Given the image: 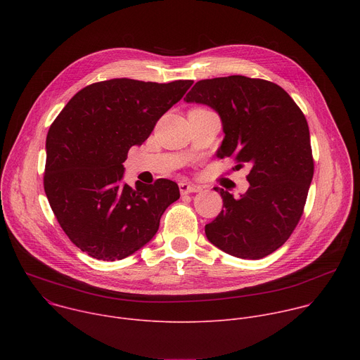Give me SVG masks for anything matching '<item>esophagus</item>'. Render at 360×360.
Wrapping results in <instances>:
<instances>
[{
  "label": "esophagus",
  "mask_w": 360,
  "mask_h": 360,
  "mask_svg": "<svg viewBox=\"0 0 360 360\" xmlns=\"http://www.w3.org/2000/svg\"><path fill=\"white\" fill-rule=\"evenodd\" d=\"M179 191L182 195H186V193H192V192H198L199 191V186L193 185V184H188V182H181L179 184Z\"/></svg>",
  "instance_id": "obj_1"
}]
</instances>
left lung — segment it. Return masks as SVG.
I'll return each mask as SVG.
<instances>
[{"label":"left lung","instance_id":"left-lung-1","mask_svg":"<svg viewBox=\"0 0 360 360\" xmlns=\"http://www.w3.org/2000/svg\"><path fill=\"white\" fill-rule=\"evenodd\" d=\"M184 101L219 115V158L250 167L249 188L239 198L214 188L224 207L205 226L208 240L240 259L265 258L296 228L314 178L304 115L279 85L243 75L198 81Z\"/></svg>","mask_w":360,"mask_h":360}]
</instances>
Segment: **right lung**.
Masks as SVG:
<instances>
[{
  "mask_svg": "<svg viewBox=\"0 0 360 360\" xmlns=\"http://www.w3.org/2000/svg\"><path fill=\"white\" fill-rule=\"evenodd\" d=\"M192 84L96 82L77 92L49 127L44 189L64 232L92 258L112 262L139 250L179 199L176 182L164 178L131 188L122 164Z\"/></svg>",
  "mask_w": 360,
  "mask_h": 360,
  "instance_id": "add662e5",
  "label": "right lung"
}]
</instances>
